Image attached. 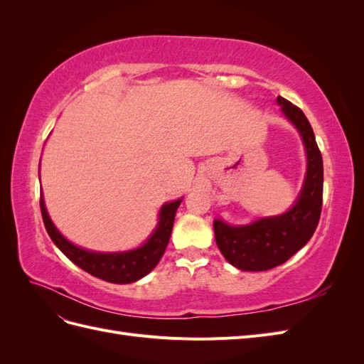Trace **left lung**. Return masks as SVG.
Segmentation results:
<instances>
[{
  "label": "left lung",
  "instance_id": "left-lung-1",
  "mask_svg": "<svg viewBox=\"0 0 364 364\" xmlns=\"http://www.w3.org/2000/svg\"><path fill=\"white\" fill-rule=\"evenodd\" d=\"M277 102L302 136L308 161L306 176L299 197L287 213L259 218L246 226H230L214 220L220 252L232 266L246 272L270 270L291 258L313 237L322 211L323 162L310 121L284 97H278Z\"/></svg>",
  "mask_w": 364,
  "mask_h": 364
}]
</instances>
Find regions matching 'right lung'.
Masks as SVG:
<instances>
[{"label": "right lung", "instance_id": "obj_1", "mask_svg": "<svg viewBox=\"0 0 364 364\" xmlns=\"http://www.w3.org/2000/svg\"><path fill=\"white\" fill-rule=\"evenodd\" d=\"M182 199L165 203L159 211V223L153 234L149 237L144 245L138 249L129 252H117V253H100L85 250L77 247L71 241L65 238L56 226L53 225L51 218L48 217L43 197L41 196V213L43 225H46L47 232L53 243L56 245L63 255L70 258L75 266H79L85 272L95 278H100L107 282L114 284H130L146 277L162 258L165 247H167L171 229L174 223V215L181 205Z\"/></svg>", "mask_w": 364, "mask_h": 364}]
</instances>
